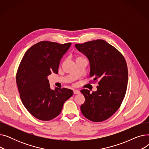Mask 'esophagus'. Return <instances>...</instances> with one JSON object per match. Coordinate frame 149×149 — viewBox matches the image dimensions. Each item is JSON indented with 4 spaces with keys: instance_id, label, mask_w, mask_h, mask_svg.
Here are the masks:
<instances>
[{
    "instance_id": "34e87169",
    "label": "esophagus",
    "mask_w": 149,
    "mask_h": 149,
    "mask_svg": "<svg viewBox=\"0 0 149 149\" xmlns=\"http://www.w3.org/2000/svg\"><path fill=\"white\" fill-rule=\"evenodd\" d=\"M80 91L79 90H74V94H79V93H80Z\"/></svg>"
}]
</instances>
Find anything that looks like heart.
<instances>
[{
  "label": "heart",
  "instance_id": "obj_1",
  "mask_svg": "<svg viewBox=\"0 0 149 149\" xmlns=\"http://www.w3.org/2000/svg\"><path fill=\"white\" fill-rule=\"evenodd\" d=\"M80 58V57H78V58Z\"/></svg>",
  "mask_w": 149,
  "mask_h": 149
}]
</instances>
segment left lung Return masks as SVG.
Returning a JSON list of instances; mask_svg holds the SVG:
<instances>
[{"mask_svg":"<svg viewBox=\"0 0 149 149\" xmlns=\"http://www.w3.org/2000/svg\"><path fill=\"white\" fill-rule=\"evenodd\" d=\"M75 48L85 55L89 61V77L93 81L99 79L97 90L90 93L81 90L84 103L81 113L93 122L103 121L110 118L120 107L126 95L128 70L123 55L103 40L75 44Z\"/></svg>","mask_w":149,"mask_h":149,"instance_id":"obj_1","label":"left lung"}]
</instances>
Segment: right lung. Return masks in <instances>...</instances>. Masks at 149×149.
Here are the masks:
<instances>
[{
    "mask_svg": "<svg viewBox=\"0 0 149 149\" xmlns=\"http://www.w3.org/2000/svg\"><path fill=\"white\" fill-rule=\"evenodd\" d=\"M71 43L42 41L29 48L23 56L16 75L23 104L35 118L49 121L61 112L73 91L67 88L52 90L48 76L58 73L60 61Z\"/></svg>",
    "mask_w": 149,
    "mask_h": 149,
    "instance_id": "right-lung-1",
    "label": "right lung"
}]
</instances>
